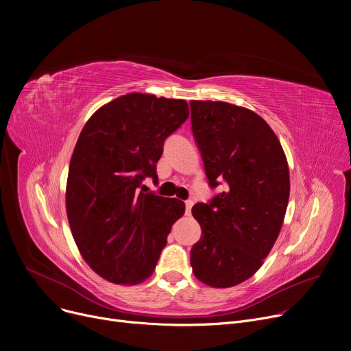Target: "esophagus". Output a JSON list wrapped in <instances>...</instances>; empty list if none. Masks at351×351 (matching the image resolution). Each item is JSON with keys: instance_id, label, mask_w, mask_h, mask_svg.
I'll use <instances>...</instances> for the list:
<instances>
[{"instance_id": "esophagus-1", "label": "esophagus", "mask_w": 351, "mask_h": 351, "mask_svg": "<svg viewBox=\"0 0 351 351\" xmlns=\"http://www.w3.org/2000/svg\"><path fill=\"white\" fill-rule=\"evenodd\" d=\"M192 206H193V200H186V202H185V208H186V215H188V216L191 215Z\"/></svg>"}]
</instances>
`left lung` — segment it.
Instances as JSON below:
<instances>
[{
	"label": "left lung",
	"mask_w": 351,
	"mask_h": 351,
	"mask_svg": "<svg viewBox=\"0 0 351 351\" xmlns=\"http://www.w3.org/2000/svg\"><path fill=\"white\" fill-rule=\"evenodd\" d=\"M191 110L209 186L226 185L209 204L192 208L202 236L191 266L202 283L232 287L261 269L280 233L289 166L278 136L253 110L213 101H192Z\"/></svg>",
	"instance_id": "1"
}]
</instances>
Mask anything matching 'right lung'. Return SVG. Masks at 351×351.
Instances as JSON below:
<instances>
[{
	"label": "right lung",
	"mask_w": 351,
	"mask_h": 351,
	"mask_svg": "<svg viewBox=\"0 0 351 351\" xmlns=\"http://www.w3.org/2000/svg\"><path fill=\"white\" fill-rule=\"evenodd\" d=\"M189 117L183 99L122 95L85 123L66 182V215L89 267L115 285H138L154 273L172 225L185 213L179 199L145 193L158 182L165 139Z\"/></svg>",
	"instance_id": "1"
}]
</instances>
